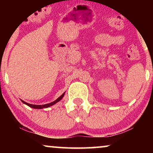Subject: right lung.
<instances>
[{
	"label": "right lung",
	"instance_id": "right-lung-1",
	"mask_svg": "<svg viewBox=\"0 0 153 153\" xmlns=\"http://www.w3.org/2000/svg\"><path fill=\"white\" fill-rule=\"evenodd\" d=\"M64 95H65V93L62 94L61 96H60V97H58L57 100H56L55 101L52 102H51V103H49V104H43V105H35V104H28V103H27V102H26L23 101V100H22V102H23V103L25 104H26V105H28V106H30V107H31V108H39H39H45L49 107V106H53V104H55L57 103V102L60 101V100H62V98L64 97Z\"/></svg>",
	"mask_w": 153,
	"mask_h": 153
}]
</instances>
